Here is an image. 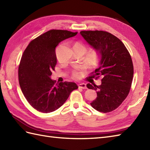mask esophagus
I'll return each instance as SVG.
<instances>
[{"instance_id": "obj_1", "label": "esophagus", "mask_w": 150, "mask_h": 150, "mask_svg": "<svg viewBox=\"0 0 150 150\" xmlns=\"http://www.w3.org/2000/svg\"><path fill=\"white\" fill-rule=\"evenodd\" d=\"M78 86L79 88H82V89H86V84L85 83H80L78 84Z\"/></svg>"}]
</instances>
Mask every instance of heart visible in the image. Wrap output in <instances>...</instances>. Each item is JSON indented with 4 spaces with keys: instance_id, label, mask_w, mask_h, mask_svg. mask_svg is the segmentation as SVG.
<instances>
[{
    "instance_id": "1",
    "label": "heart",
    "mask_w": 150,
    "mask_h": 150,
    "mask_svg": "<svg viewBox=\"0 0 150 150\" xmlns=\"http://www.w3.org/2000/svg\"><path fill=\"white\" fill-rule=\"evenodd\" d=\"M73 49L75 51H81L82 53H84V52L86 51V47L84 46V45L82 43L80 42H75L74 43V45H73ZM90 59V60L91 61V62L92 64H97L99 61V58L98 57L97 55H94V56H91L89 57ZM73 77L74 78H79L81 77V73L77 71H75L73 72Z\"/></svg>"
}]
</instances>
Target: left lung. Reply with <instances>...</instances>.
Instances as JSON below:
<instances>
[{
	"mask_svg": "<svg viewBox=\"0 0 150 150\" xmlns=\"http://www.w3.org/2000/svg\"><path fill=\"white\" fill-rule=\"evenodd\" d=\"M80 33L100 59L91 77H101V84L86 86L97 94L90 104L100 112H110L122 104L129 92L133 77L132 57L122 41L110 33L96 30Z\"/></svg>",
	"mask_w": 150,
	"mask_h": 150,
	"instance_id": "8db88e82",
	"label": "left lung"
}]
</instances>
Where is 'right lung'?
<instances>
[{
  "label": "right lung",
  "instance_id": "right-lung-1",
  "mask_svg": "<svg viewBox=\"0 0 150 150\" xmlns=\"http://www.w3.org/2000/svg\"><path fill=\"white\" fill-rule=\"evenodd\" d=\"M77 32L52 30L37 37L24 50L18 66V81L28 103L40 112L50 113L62 106L78 88L75 82L56 83L51 79L57 64L55 47Z\"/></svg>",
  "mask_w": 150,
  "mask_h": 150
}]
</instances>
